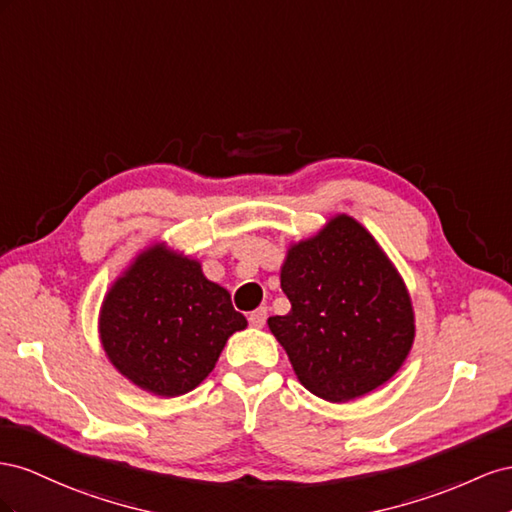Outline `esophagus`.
<instances>
[{
    "label": "esophagus",
    "mask_w": 512,
    "mask_h": 512,
    "mask_svg": "<svg viewBox=\"0 0 512 512\" xmlns=\"http://www.w3.org/2000/svg\"><path fill=\"white\" fill-rule=\"evenodd\" d=\"M266 317H268L266 306H259V309H255L253 313H248V324H251L253 328H264Z\"/></svg>",
    "instance_id": "obj_1"
}]
</instances>
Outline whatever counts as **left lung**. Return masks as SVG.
Masks as SVG:
<instances>
[{"instance_id": "1", "label": "left lung", "mask_w": 512, "mask_h": 512, "mask_svg": "<svg viewBox=\"0 0 512 512\" xmlns=\"http://www.w3.org/2000/svg\"><path fill=\"white\" fill-rule=\"evenodd\" d=\"M287 315L268 319L300 384L330 403L354 401L397 373L416 337L410 291L354 216L334 214L291 242L281 266Z\"/></svg>"}]
</instances>
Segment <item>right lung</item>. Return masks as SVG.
<instances>
[{"instance_id": "right-lung-1", "label": "right lung", "mask_w": 512, "mask_h": 512, "mask_svg": "<svg viewBox=\"0 0 512 512\" xmlns=\"http://www.w3.org/2000/svg\"><path fill=\"white\" fill-rule=\"evenodd\" d=\"M229 291L206 279L201 261L154 242L111 283L98 313V337L130 384L180 397L216 367L227 339L244 330Z\"/></svg>"}]
</instances>
